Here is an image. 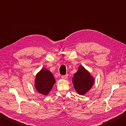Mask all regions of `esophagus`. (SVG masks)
Wrapping results in <instances>:
<instances>
[{
  "instance_id": "1",
  "label": "esophagus",
  "mask_w": 126,
  "mask_h": 126,
  "mask_svg": "<svg viewBox=\"0 0 126 126\" xmlns=\"http://www.w3.org/2000/svg\"><path fill=\"white\" fill-rule=\"evenodd\" d=\"M67 77H68V75L67 74H66V75H63L62 76V78L64 79H65L67 78Z\"/></svg>"
}]
</instances>
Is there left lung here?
I'll use <instances>...</instances> for the list:
<instances>
[{"instance_id":"obj_1","label":"left lung","mask_w":126,"mask_h":126,"mask_svg":"<svg viewBox=\"0 0 126 126\" xmlns=\"http://www.w3.org/2000/svg\"><path fill=\"white\" fill-rule=\"evenodd\" d=\"M72 81L76 91L80 95L86 94L94 83L93 78L82 65L79 67L78 71L74 74Z\"/></svg>"}]
</instances>
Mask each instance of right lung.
Masks as SVG:
<instances>
[{"mask_svg": "<svg viewBox=\"0 0 126 126\" xmlns=\"http://www.w3.org/2000/svg\"><path fill=\"white\" fill-rule=\"evenodd\" d=\"M55 80L51 72L46 69H42L36 75L35 87L38 92L48 94L52 89Z\"/></svg>", "mask_w": 126, "mask_h": 126, "instance_id": "1", "label": "right lung"}]
</instances>
